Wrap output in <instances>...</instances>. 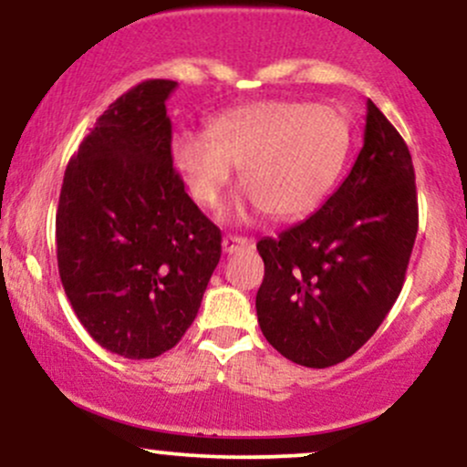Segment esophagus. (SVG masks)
I'll use <instances>...</instances> for the list:
<instances>
[{
	"instance_id": "34e87169",
	"label": "esophagus",
	"mask_w": 467,
	"mask_h": 467,
	"mask_svg": "<svg viewBox=\"0 0 467 467\" xmlns=\"http://www.w3.org/2000/svg\"><path fill=\"white\" fill-rule=\"evenodd\" d=\"M222 245H223V252H226V254H234V252H241V250L248 248L250 241L245 237H237V234H226L222 241Z\"/></svg>"
}]
</instances>
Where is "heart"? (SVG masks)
Segmentation results:
<instances>
[{
  "mask_svg": "<svg viewBox=\"0 0 467 467\" xmlns=\"http://www.w3.org/2000/svg\"><path fill=\"white\" fill-rule=\"evenodd\" d=\"M351 151V127L337 109L270 100L233 109L208 125L206 136L178 133L171 162L202 206H217L233 166L245 200L239 213L267 211L276 222L307 217L334 189Z\"/></svg>",
  "mask_w": 467,
  "mask_h": 467,
  "instance_id": "heart-1",
  "label": "heart"
}]
</instances>
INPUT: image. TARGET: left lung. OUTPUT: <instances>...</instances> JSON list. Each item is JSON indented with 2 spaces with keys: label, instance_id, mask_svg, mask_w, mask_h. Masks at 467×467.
Wrapping results in <instances>:
<instances>
[{
  "label": "left lung",
  "instance_id": "1",
  "mask_svg": "<svg viewBox=\"0 0 467 467\" xmlns=\"http://www.w3.org/2000/svg\"><path fill=\"white\" fill-rule=\"evenodd\" d=\"M417 226L410 151L368 100L364 144L345 182L312 217L256 244L265 340L309 368L353 356L398 301Z\"/></svg>",
  "mask_w": 467,
  "mask_h": 467
}]
</instances>
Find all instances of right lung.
Here are the masks:
<instances>
[{"label":"right lung","instance_id":"1","mask_svg":"<svg viewBox=\"0 0 467 467\" xmlns=\"http://www.w3.org/2000/svg\"><path fill=\"white\" fill-rule=\"evenodd\" d=\"M151 78L105 109L72 155L57 211L58 276L88 334L149 360L186 334L222 256V233L171 162L166 99Z\"/></svg>","mask_w":467,"mask_h":467}]
</instances>
